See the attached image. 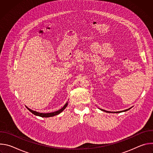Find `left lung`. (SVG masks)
<instances>
[{"label":"left lung","mask_w":153,"mask_h":153,"mask_svg":"<svg viewBox=\"0 0 153 153\" xmlns=\"http://www.w3.org/2000/svg\"><path fill=\"white\" fill-rule=\"evenodd\" d=\"M131 108H129V109H127V110H123V111H117V112H114V113H122V112H123V111H128V110H130V109ZM100 110H102V111H105L106 113H111V112H110V111H106V110H102V109H100ZM112 113H113V112H112Z\"/></svg>","instance_id":"obj_1"}]
</instances>
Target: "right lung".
I'll return each mask as SVG.
<instances>
[{
    "mask_svg": "<svg viewBox=\"0 0 153 153\" xmlns=\"http://www.w3.org/2000/svg\"><path fill=\"white\" fill-rule=\"evenodd\" d=\"M68 105V103H65V105L63 106V108H62L61 109H60L59 110L57 111H54V112H53V113H38V112H36L35 111H33L31 110H30V108H27L28 110L31 112L33 114L36 115V116H40V117H53V116H54L56 115H57L59 114H60L62 111H63L65 108H66Z\"/></svg>",
    "mask_w": 153,
    "mask_h": 153,
    "instance_id": "1",
    "label": "right lung"
}]
</instances>
